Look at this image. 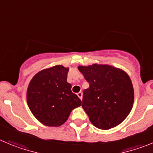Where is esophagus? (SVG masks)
Wrapping results in <instances>:
<instances>
[{
  "label": "esophagus",
  "mask_w": 153,
  "mask_h": 153,
  "mask_svg": "<svg viewBox=\"0 0 153 153\" xmlns=\"http://www.w3.org/2000/svg\"><path fill=\"white\" fill-rule=\"evenodd\" d=\"M77 95H78V97H79V98L81 99V100H82V91L78 92V93L77 94Z\"/></svg>",
  "instance_id": "34e87169"
}]
</instances>
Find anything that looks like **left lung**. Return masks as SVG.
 I'll use <instances>...</instances> for the list:
<instances>
[{"mask_svg":"<svg viewBox=\"0 0 153 153\" xmlns=\"http://www.w3.org/2000/svg\"><path fill=\"white\" fill-rule=\"evenodd\" d=\"M78 70L89 83L83 92L82 107L92 124L100 130H109L123 122L134 99L127 74L106 65L78 66Z\"/></svg>","mask_w":153,"mask_h":153,"instance_id":"8db88e82","label":"left lung"}]
</instances>
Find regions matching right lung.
I'll return each mask as SVG.
<instances>
[{
    "instance_id": "1",
    "label": "right lung",
    "mask_w": 153,
    "mask_h": 153,
    "mask_svg": "<svg viewBox=\"0 0 153 153\" xmlns=\"http://www.w3.org/2000/svg\"><path fill=\"white\" fill-rule=\"evenodd\" d=\"M68 68L56 65L39 71L27 89V104L38 120L49 126H59L68 120L71 111L82 105L67 82Z\"/></svg>"
}]
</instances>
